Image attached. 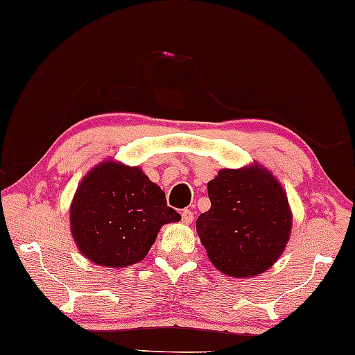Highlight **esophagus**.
Instances as JSON below:
<instances>
[{"label": "esophagus", "instance_id": "1", "mask_svg": "<svg viewBox=\"0 0 355 355\" xmlns=\"http://www.w3.org/2000/svg\"><path fill=\"white\" fill-rule=\"evenodd\" d=\"M181 215H182V222L186 223V225L192 223V220H194V214H192V211L189 210V209H184Z\"/></svg>", "mask_w": 355, "mask_h": 355}]
</instances>
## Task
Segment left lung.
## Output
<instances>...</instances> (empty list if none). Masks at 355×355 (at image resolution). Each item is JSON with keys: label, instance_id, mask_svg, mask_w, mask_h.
<instances>
[{"label": "left lung", "instance_id": "1", "mask_svg": "<svg viewBox=\"0 0 355 355\" xmlns=\"http://www.w3.org/2000/svg\"><path fill=\"white\" fill-rule=\"evenodd\" d=\"M207 191L210 210L199 215L196 227L211 264L234 279L272 268L292 232V210L277 178L259 163L225 168Z\"/></svg>", "mask_w": 355, "mask_h": 355}]
</instances>
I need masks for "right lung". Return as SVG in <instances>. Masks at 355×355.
Wrapping results in <instances>:
<instances>
[{"instance_id": "right-lung-1", "label": "right lung", "mask_w": 355, "mask_h": 355, "mask_svg": "<svg viewBox=\"0 0 355 355\" xmlns=\"http://www.w3.org/2000/svg\"><path fill=\"white\" fill-rule=\"evenodd\" d=\"M181 220L166 196L138 166L96 164L81 179L70 205V230L86 259L103 268L137 264L148 254L161 227Z\"/></svg>"}]
</instances>
